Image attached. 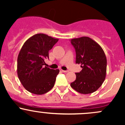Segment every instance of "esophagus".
Masks as SVG:
<instances>
[{"instance_id":"obj_1","label":"esophagus","mask_w":125,"mask_h":125,"mask_svg":"<svg viewBox=\"0 0 125 125\" xmlns=\"http://www.w3.org/2000/svg\"><path fill=\"white\" fill-rule=\"evenodd\" d=\"M60 72H62V73H68V72H69V71H64V70H61V69H60Z\"/></svg>"}]
</instances>
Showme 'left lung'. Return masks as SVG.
Segmentation results:
<instances>
[{"instance_id": "left-lung-1", "label": "left lung", "mask_w": 125, "mask_h": 125, "mask_svg": "<svg viewBox=\"0 0 125 125\" xmlns=\"http://www.w3.org/2000/svg\"><path fill=\"white\" fill-rule=\"evenodd\" d=\"M75 50V63L82 70L75 73L76 79L71 83L72 88L81 94H88L97 90L104 82L106 74L107 60L102 48L88 37L72 39Z\"/></svg>"}]
</instances>
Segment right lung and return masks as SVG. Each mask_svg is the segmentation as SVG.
<instances>
[{
    "label": "right lung",
    "instance_id": "obj_1",
    "mask_svg": "<svg viewBox=\"0 0 125 125\" xmlns=\"http://www.w3.org/2000/svg\"><path fill=\"white\" fill-rule=\"evenodd\" d=\"M59 39L45 34L30 37L22 46L17 57V73L24 88L32 94L42 95L54 86L59 70H52L43 65L49 58V51Z\"/></svg>",
    "mask_w": 125,
    "mask_h": 125
}]
</instances>
